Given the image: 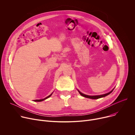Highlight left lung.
<instances>
[{
	"label": "left lung",
	"mask_w": 135,
	"mask_h": 135,
	"mask_svg": "<svg viewBox=\"0 0 135 135\" xmlns=\"http://www.w3.org/2000/svg\"><path fill=\"white\" fill-rule=\"evenodd\" d=\"M114 89V88L111 90L110 92L107 93H105V94H101V95H86V94H85L83 93H82L81 92H80L79 90L78 91L80 93V94L83 96V97H85V98H90V99H99V98H103V97H106V95L109 94L110 93L112 92V91H113V90Z\"/></svg>",
	"instance_id": "1"
}]
</instances>
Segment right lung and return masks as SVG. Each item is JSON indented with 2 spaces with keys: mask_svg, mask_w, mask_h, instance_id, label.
<instances>
[{
  "mask_svg": "<svg viewBox=\"0 0 135 135\" xmlns=\"http://www.w3.org/2000/svg\"><path fill=\"white\" fill-rule=\"evenodd\" d=\"M53 93V92L51 94H50L49 96H47V97H46V98H44V99H37V100H34V102H42V101H43V100H45V99H46L49 98V97H50L52 95V93Z\"/></svg>",
  "mask_w": 135,
  "mask_h": 135,
  "instance_id": "right-lung-1",
  "label": "right lung"
}]
</instances>
